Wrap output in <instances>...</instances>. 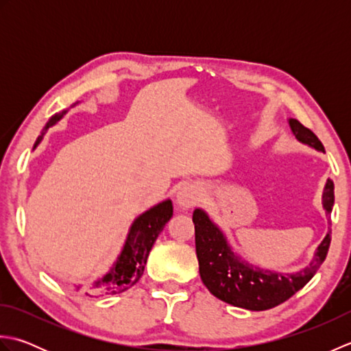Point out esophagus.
Masks as SVG:
<instances>
[{
  "instance_id": "34e87169",
  "label": "esophagus",
  "mask_w": 351,
  "mask_h": 351,
  "mask_svg": "<svg viewBox=\"0 0 351 351\" xmlns=\"http://www.w3.org/2000/svg\"><path fill=\"white\" fill-rule=\"evenodd\" d=\"M176 204L181 210H189V208L195 206L200 200V190L195 184H184L180 190L176 191Z\"/></svg>"
}]
</instances>
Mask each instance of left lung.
<instances>
[{
  "instance_id": "obj_1",
  "label": "left lung",
  "mask_w": 351,
  "mask_h": 351,
  "mask_svg": "<svg viewBox=\"0 0 351 351\" xmlns=\"http://www.w3.org/2000/svg\"><path fill=\"white\" fill-rule=\"evenodd\" d=\"M288 125L300 143L324 152L322 141L297 119H288ZM333 190V181L327 178L322 205L329 219L335 204ZM193 223L196 230L199 273L204 285L221 302L249 311H265L288 300L314 278L319 265L324 263L330 245L332 230L329 229L306 267L283 273L255 265L238 255L228 241L226 234L202 208H196L193 213Z\"/></svg>"
}]
</instances>
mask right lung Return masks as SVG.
I'll use <instances>...</instances> for the list:
<instances>
[{"label":"right lung","instance_id":"right-lung-1","mask_svg":"<svg viewBox=\"0 0 351 351\" xmlns=\"http://www.w3.org/2000/svg\"><path fill=\"white\" fill-rule=\"evenodd\" d=\"M78 104L80 101L72 104L71 108L77 107ZM68 111L69 110H62L49 117V121L40 131V136L36 140L33 151L40 145V141L47 136L48 130L60 122L68 114ZM171 215H173V205H171L170 199L161 200L160 204L151 206L145 213L137 215L131 223L121 253L117 255L113 265L110 267V270L92 282L72 283V287L77 291H83L86 295L93 297L121 294L132 285H136L145 271L149 252H151L152 245L156 238H158L162 228L171 219Z\"/></svg>","mask_w":351,"mask_h":351}]
</instances>
